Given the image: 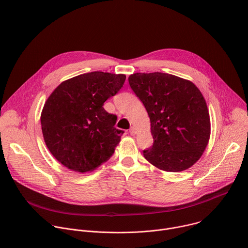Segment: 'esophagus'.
Instances as JSON below:
<instances>
[{"label": "esophagus", "instance_id": "34e87169", "mask_svg": "<svg viewBox=\"0 0 248 248\" xmlns=\"http://www.w3.org/2000/svg\"><path fill=\"white\" fill-rule=\"evenodd\" d=\"M129 133L131 134V136H134V134L137 133V130H136V128H134V126H131V127L129 128Z\"/></svg>", "mask_w": 248, "mask_h": 248}]
</instances>
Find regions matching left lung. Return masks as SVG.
<instances>
[{"label": "left lung", "mask_w": 248, "mask_h": 248, "mask_svg": "<svg viewBox=\"0 0 248 248\" xmlns=\"http://www.w3.org/2000/svg\"><path fill=\"white\" fill-rule=\"evenodd\" d=\"M128 83L150 119L153 145L143 150L145 159L167 172L193 166L211 136L210 114L200 90L189 80L161 72L134 73Z\"/></svg>", "instance_id": "8db88e82"}]
</instances>
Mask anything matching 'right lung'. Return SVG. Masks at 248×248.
<instances>
[{
	"instance_id": "1",
	"label": "right lung",
	"mask_w": 248,
	"mask_h": 248,
	"mask_svg": "<svg viewBox=\"0 0 248 248\" xmlns=\"http://www.w3.org/2000/svg\"><path fill=\"white\" fill-rule=\"evenodd\" d=\"M125 81L124 74L95 71L62 82L46 100L40 123L51 154L68 169L91 172L108 161L121 141L117 116L104 103Z\"/></svg>"
}]
</instances>
